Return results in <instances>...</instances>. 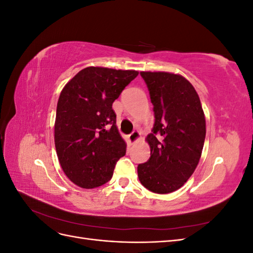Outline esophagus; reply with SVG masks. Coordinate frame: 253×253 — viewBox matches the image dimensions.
Listing matches in <instances>:
<instances>
[{
    "label": "esophagus",
    "mask_w": 253,
    "mask_h": 253,
    "mask_svg": "<svg viewBox=\"0 0 253 253\" xmlns=\"http://www.w3.org/2000/svg\"><path fill=\"white\" fill-rule=\"evenodd\" d=\"M139 138H140V133L138 131H133L128 135V142L135 143L137 140H139Z\"/></svg>",
    "instance_id": "obj_1"
}]
</instances>
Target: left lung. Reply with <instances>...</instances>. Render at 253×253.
I'll list each match as a JSON object with an SVG mask.
<instances>
[{"label":"left lung","mask_w":253,"mask_h":253,"mask_svg":"<svg viewBox=\"0 0 253 253\" xmlns=\"http://www.w3.org/2000/svg\"><path fill=\"white\" fill-rule=\"evenodd\" d=\"M154 112L147 136L151 156L137 167L143 187L158 194L183 186L200 162L206 137V119L195 88L180 75L141 72Z\"/></svg>","instance_id":"1"}]
</instances>
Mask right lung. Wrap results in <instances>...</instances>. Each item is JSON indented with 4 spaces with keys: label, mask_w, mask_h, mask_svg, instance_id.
Returning <instances> with one entry per match:
<instances>
[{
    "label": "right lung",
    "mask_w": 253,
    "mask_h": 253,
    "mask_svg": "<svg viewBox=\"0 0 253 253\" xmlns=\"http://www.w3.org/2000/svg\"><path fill=\"white\" fill-rule=\"evenodd\" d=\"M138 72L86 67L62 89L57 104L55 145L65 175L84 189L113 176L126 144L116 126L113 102Z\"/></svg>",
    "instance_id": "add662e5"
}]
</instances>
